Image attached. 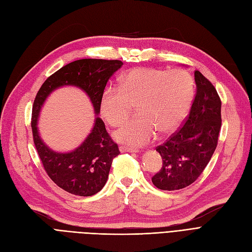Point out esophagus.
<instances>
[{
  "label": "esophagus",
  "mask_w": 252,
  "mask_h": 252,
  "mask_svg": "<svg viewBox=\"0 0 252 252\" xmlns=\"http://www.w3.org/2000/svg\"><path fill=\"white\" fill-rule=\"evenodd\" d=\"M119 151L121 152V153H126V152H127V153H133V154H138L139 151L138 148H132V147H128V146H124V145H121L120 147H119Z\"/></svg>",
  "instance_id": "34e87169"
}]
</instances>
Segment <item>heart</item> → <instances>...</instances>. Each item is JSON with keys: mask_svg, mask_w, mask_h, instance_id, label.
Returning <instances> with one entry per match:
<instances>
[{"mask_svg": "<svg viewBox=\"0 0 252 252\" xmlns=\"http://www.w3.org/2000/svg\"><path fill=\"white\" fill-rule=\"evenodd\" d=\"M194 91L193 79L185 70L136 68L120 77L118 87L108 86L102 91L100 112L111 126H118L136 106L138 115L117 129L114 138L129 146H142L157 131L166 135L182 125Z\"/></svg>", "mask_w": 252, "mask_h": 252, "instance_id": "b5f03b06", "label": "heart"}]
</instances>
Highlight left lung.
Wrapping results in <instances>:
<instances>
[{
    "mask_svg": "<svg viewBox=\"0 0 252 252\" xmlns=\"http://www.w3.org/2000/svg\"><path fill=\"white\" fill-rule=\"evenodd\" d=\"M196 94L183 126L156 150L162 157L161 170L153 176L157 188L174 191L198 179L215 152L221 127V100L213 84L194 71Z\"/></svg>",
    "mask_w": 252,
    "mask_h": 252,
    "instance_id": "1",
    "label": "left lung"
}]
</instances>
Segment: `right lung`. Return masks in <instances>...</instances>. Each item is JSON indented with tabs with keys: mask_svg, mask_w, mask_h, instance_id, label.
Here are the masks:
<instances>
[{
	"mask_svg": "<svg viewBox=\"0 0 252 252\" xmlns=\"http://www.w3.org/2000/svg\"><path fill=\"white\" fill-rule=\"evenodd\" d=\"M124 63L119 60L81 59L73 61L53 73L37 92L32 109L34 144L50 179L68 193L92 196L99 192L108 180L112 161L119 150L106 131L105 124L96 118L91 134L76 150L68 153L55 152L42 141L38 133V117L50 93L62 86L82 89L91 98L97 116L100 96L108 80Z\"/></svg>",
	"mask_w": 252,
	"mask_h": 252,
	"instance_id": "add662e5",
	"label": "right lung"
}]
</instances>
